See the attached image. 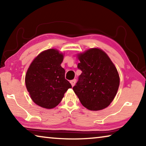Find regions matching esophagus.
Instances as JSON below:
<instances>
[{
  "label": "esophagus",
  "mask_w": 146,
  "mask_h": 146,
  "mask_svg": "<svg viewBox=\"0 0 146 146\" xmlns=\"http://www.w3.org/2000/svg\"><path fill=\"white\" fill-rule=\"evenodd\" d=\"M76 82V79H73V80H71V81H70V83H71V86H75Z\"/></svg>",
  "instance_id": "obj_1"
}]
</instances>
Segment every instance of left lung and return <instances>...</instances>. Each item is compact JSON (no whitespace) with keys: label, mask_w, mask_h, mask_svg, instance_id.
<instances>
[{"label":"left lung","mask_w":146,"mask_h":146,"mask_svg":"<svg viewBox=\"0 0 146 146\" xmlns=\"http://www.w3.org/2000/svg\"><path fill=\"white\" fill-rule=\"evenodd\" d=\"M82 71L73 88L81 104L91 111L103 110L117 95L120 78L117 68L104 51L92 48L78 55Z\"/></svg>","instance_id":"8db88e82"}]
</instances>
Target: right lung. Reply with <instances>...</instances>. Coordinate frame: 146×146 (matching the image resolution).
<instances>
[{
  "label": "right lung",
  "instance_id": "1",
  "mask_svg": "<svg viewBox=\"0 0 146 146\" xmlns=\"http://www.w3.org/2000/svg\"><path fill=\"white\" fill-rule=\"evenodd\" d=\"M64 56L55 49L40 53L27 71L25 82L32 100L42 108L51 109L61 102L71 84L61 67Z\"/></svg>",
  "mask_w": 146,
  "mask_h": 146
}]
</instances>
